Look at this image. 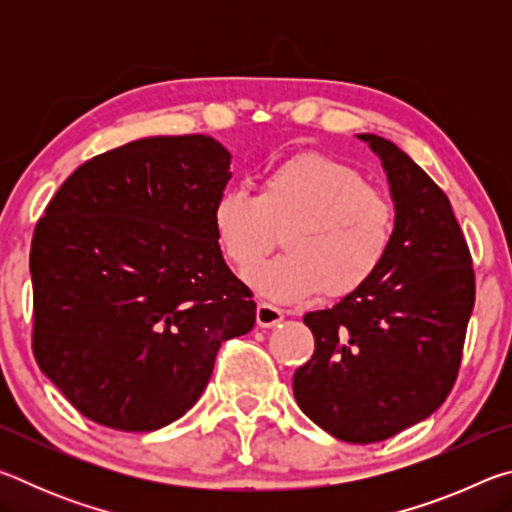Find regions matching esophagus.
Here are the masks:
<instances>
[{
    "label": "esophagus",
    "instance_id": "obj_1",
    "mask_svg": "<svg viewBox=\"0 0 512 512\" xmlns=\"http://www.w3.org/2000/svg\"><path fill=\"white\" fill-rule=\"evenodd\" d=\"M255 318H257L259 327H275L277 323H282L284 320V311L273 307V305H268V302H259Z\"/></svg>",
    "mask_w": 512,
    "mask_h": 512
}]
</instances>
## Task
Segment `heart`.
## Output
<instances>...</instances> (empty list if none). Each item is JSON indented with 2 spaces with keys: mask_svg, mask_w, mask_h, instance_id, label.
<instances>
[{
  "mask_svg": "<svg viewBox=\"0 0 512 512\" xmlns=\"http://www.w3.org/2000/svg\"><path fill=\"white\" fill-rule=\"evenodd\" d=\"M212 230L223 257L246 268L285 230L287 254L246 271V282L273 302H296L323 289L327 298L359 291L384 266L395 207L381 189L332 155L302 151L268 167L257 196L232 187L214 198Z\"/></svg>",
  "mask_w": 512,
  "mask_h": 512,
  "instance_id": "1",
  "label": "heart"
}]
</instances>
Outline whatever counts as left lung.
Wrapping results in <instances>:
<instances>
[{
  "mask_svg": "<svg viewBox=\"0 0 512 512\" xmlns=\"http://www.w3.org/2000/svg\"><path fill=\"white\" fill-rule=\"evenodd\" d=\"M359 137L391 183L393 244L366 287L305 316L316 348L293 375V395L320 429L368 445L429 418L447 400L476 284L447 194L393 142Z\"/></svg>",
  "mask_w": 512,
  "mask_h": 512,
  "instance_id": "left-lung-1",
  "label": "left lung"
}]
</instances>
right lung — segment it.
Segmentation results:
<instances>
[{
	"instance_id": "obj_1",
	"label": "right lung",
	"mask_w": 512,
	"mask_h": 512,
	"mask_svg": "<svg viewBox=\"0 0 512 512\" xmlns=\"http://www.w3.org/2000/svg\"><path fill=\"white\" fill-rule=\"evenodd\" d=\"M230 153L205 135L146 137L81 164L31 241L33 354L85 418L155 431L196 404L221 343L255 325L212 203Z\"/></svg>"
}]
</instances>
